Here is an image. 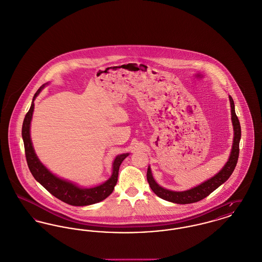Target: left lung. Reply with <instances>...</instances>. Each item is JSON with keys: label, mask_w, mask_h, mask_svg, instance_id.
Here are the masks:
<instances>
[{"label": "left lung", "mask_w": 262, "mask_h": 262, "mask_svg": "<svg viewBox=\"0 0 262 262\" xmlns=\"http://www.w3.org/2000/svg\"><path fill=\"white\" fill-rule=\"evenodd\" d=\"M230 102H231V122L233 126V142H232V148H231V155L226 163V165L222 168V170L216 173L214 177L211 179L203 182L202 184L198 185L197 187H194L190 190L183 191V192H175L170 191L165 188H162L161 186L157 184L152 177L150 167H148L146 178L147 182L150 186L151 190L154 193L163 200L169 201L176 204H191L196 203L203 200L207 196H209L212 192H214L217 187H220L223 183H225L233 172V170L236 166L238 154H239V140L242 137V129H241V123L235 115L234 111V103L231 96H229Z\"/></svg>", "instance_id": "8db88e82"}]
</instances>
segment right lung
<instances>
[{"instance_id":"right-lung-1","label":"right lung","mask_w":262,"mask_h":262,"mask_svg":"<svg viewBox=\"0 0 262 262\" xmlns=\"http://www.w3.org/2000/svg\"><path fill=\"white\" fill-rule=\"evenodd\" d=\"M45 86L46 84H43L34 94L31 108L25 117L23 128H21V136L24 139V144H25L26 158L32 176L37 182L42 185L50 194H52L57 199L71 206H87V205H92L95 203H99L101 201L105 200L112 194L115 186L117 184L120 166L123 159L128 155V154L118 155L115 158L113 163V174L111 178L108 179L105 183L93 188H80L77 185L63 180L61 178L52 174L37 158L36 154L34 152V149L32 147L31 134H30L31 118H32V113L34 108L33 101L35 100V98L37 97V95L40 93V91L43 89Z\"/></svg>"}]
</instances>
